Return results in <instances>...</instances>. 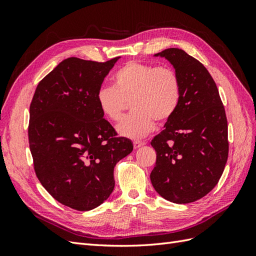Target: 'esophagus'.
Here are the masks:
<instances>
[{
    "mask_svg": "<svg viewBox=\"0 0 256 256\" xmlns=\"http://www.w3.org/2000/svg\"><path fill=\"white\" fill-rule=\"evenodd\" d=\"M145 145V143L144 142H140V141H134V150H136V148H140V147H142V146H144Z\"/></svg>",
    "mask_w": 256,
    "mask_h": 256,
    "instance_id": "1",
    "label": "esophagus"
}]
</instances>
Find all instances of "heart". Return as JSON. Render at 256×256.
I'll return each mask as SVG.
<instances>
[{"instance_id":"1","label":"heart","mask_w":256,"mask_h":256,"mask_svg":"<svg viewBox=\"0 0 256 256\" xmlns=\"http://www.w3.org/2000/svg\"><path fill=\"white\" fill-rule=\"evenodd\" d=\"M114 86L97 92L100 111L111 122H118L130 104L132 113L118 127L129 138H142L150 134L157 120L166 124L173 118L180 100V80L175 69L128 62L113 76Z\"/></svg>"}]
</instances>
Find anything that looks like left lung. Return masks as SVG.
<instances>
[{
  "instance_id": "left-lung-1",
  "label": "left lung",
  "mask_w": 256,
  "mask_h": 256,
  "mask_svg": "<svg viewBox=\"0 0 256 256\" xmlns=\"http://www.w3.org/2000/svg\"><path fill=\"white\" fill-rule=\"evenodd\" d=\"M154 56L174 66L182 92L173 118L150 142L157 154L150 180L170 202L192 203L216 187L226 168V110L212 76L200 62L178 48Z\"/></svg>"
}]
</instances>
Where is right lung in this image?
Returning <instances> with one entry per match:
<instances>
[{
    "mask_svg": "<svg viewBox=\"0 0 256 256\" xmlns=\"http://www.w3.org/2000/svg\"><path fill=\"white\" fill-rule=\"evenodd\" d=\"M118 58L64 60L38 83L30 106L36 176L52 198L76 210H90L110 196L114 166L134 150L104 118L96 99Z\"/></svg>",
    "mask_w": 256,
    "mask_h": 256,
    "instance_id": "right-lung-1",
    "label": "right lung"
}]
</instances>
